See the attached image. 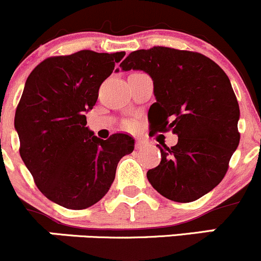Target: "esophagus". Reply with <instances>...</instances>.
<instances>
[{"label":"esophagus","mask_w":261,"mask_h":261,"mask_svg":"<svg viewBox=\"0 0 261 261\" xmlns=\"http://www.w3.org/2000/svg\"><path fill=\"white\" fill-rule=\"evenodd\" d=\"M147 146H149V142L147 141V139H138V141H137V143H136V147L138 149L144 148V147H147Z\"/></svg>","instance_id":"34e87169"}]
</instances>
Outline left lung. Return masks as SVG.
<instances>
[{"instance_id":"obj_1","label":"left lung","mask_w":261,"mask_h":261,"mask_svg":"<svg viewBox=\"0 0 261 261\" xmlns=\"http://www.w3.org/2000/svg\"><path fill=\"white\" fill-rule=\"evenodd\" d=\"M120 68L151 77L156 97L148 110L151 128L179 137L171 148L157 144L161 162L147 172L152 187L179 203L215 189L240 142L239 102L223 69L203 54L166 46L132 51Z\"/></svg>"}]
</instances>
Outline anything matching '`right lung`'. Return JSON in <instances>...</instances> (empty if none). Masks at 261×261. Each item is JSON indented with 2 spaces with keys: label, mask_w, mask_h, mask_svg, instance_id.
I'll list each match as a JSON object with an SVG mask.
<instances>
[{
  "label": "right lung",
  "mask_w": 261,
  "mask_h": 261,
  "mask_svg": "<svg viewBox=\"0 0 261 261\" xmlns=\"http://www.w3.org/2000/svg\"><path fill=\"white\" fill-rule=\"evenodd\" d=\"M124 56L80 50L50 57L25 82L15 113L20 156L38 189L62 207L85 210L99 202L114 181L118 162L133 152L132 137L97 138L85 115Z\"/></svg>",
  "instance_id": "obj_1"
}]
</instances>
